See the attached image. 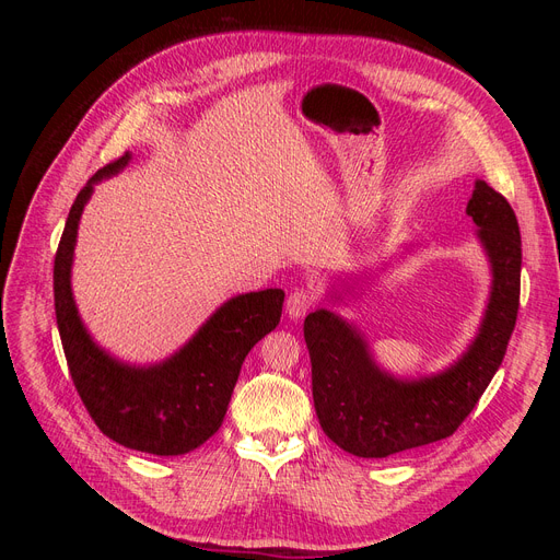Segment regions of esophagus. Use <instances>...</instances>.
I'll list each match as a JSON object with an SVG mask.
<instances>
[{
	"mask_svg": "<svg viewBox=\"0 0 560 560\" xmlns=\"http://www.w3.org/2000/svg\"><path fill=\"white\" fill-rule=\"evenodd\" d=\"M313 292L311 290H294L290 296H287V315H290V319H301L303 315H306L313 306Z\"/></svg>",
	"mask_w": 560,
	"mask_h": 560,
	"instance_id": "esophagus-1",
	"label": "esophagus"
}]
</instances>
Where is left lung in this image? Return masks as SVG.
<instances>
[{
	"label": "left lung",
	"mask_w": 560,
	"mask_h": 560,
	"mask_svg": "<svg viewBox=\"0 0 560 560\" xmlns=\"http://www.w3.org/2000/svg\"><path fill=\"white\" fill-rule=\"evenodd\" d=\"M465 212L490 264V292L477 336L453 364L430 376L399 378L376 362L364 331L346 317L317 308L303 322L315 413L346 453L387 457L451 436L502 364L518 313V222L506 198L483 179L474 182ZM341 290L331 287L327 299L343 303L354 287L343 282Z\"/></svg>",
	"instance_id": "1"
}]
</instances>
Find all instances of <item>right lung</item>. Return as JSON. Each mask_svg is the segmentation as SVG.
<instances>
[{
    "instance_id": "add662e5",
    "label": "right lung",
    "mask_w": 560,
    "mask_h": 560,
    "mask_svg": "<svg viewBox=\"0 0 560 560\" xmlns=\"http://www.w3.org/2000/svg\"><path fill=\"white\" fill-rule=\"evenodd\" d=\"M130 159L126 151L97 171L67 214L54 266L56 319L77 393L103 434L132 451L184 455L222 428L241 366L247 352L278 327L284 292L231 296L189 341L156 364H128L97 346L72 294L77 233L95 184L121 173Z\"/></svg>"
}]
</instances>
